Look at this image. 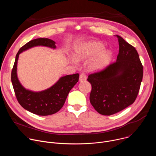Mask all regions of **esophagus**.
Masks as SVG:
<instances>
[{"label":"esophagus","mask_w":156,"mask_h":156,"mask_svg":"<svg viewBox=\"0 0 156 156\" xmlns=\"http://www.w3.org/2000/svg\"><path fill=\"white\" fill-rule=\"evenodd\" d=\"M86 79H87V78H86V75H85V74L82 73V74H81V75H80L79 81H80V82L84 81H86Z\"/></svg>","instance_id":"1"}]
</instances>
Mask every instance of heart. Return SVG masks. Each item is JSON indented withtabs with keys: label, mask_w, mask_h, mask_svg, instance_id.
Returning a JSON list of instances; mask_svg holds the SVG:
<instances>
[{
	"label": "heart",
	"mask_w": 156,
	"mask_h": 156,
	"mask_svg": "<svg viewBox=\"0 0 156 156\" xmlns=\"http://www.w3.org/2000/svg\"><path fill=\"white\" fill-rule=\"evenodd\" d=\"M104 44L99 41H90L84 42L78 47L75 55L79 60H85L91 58L88 62V68L91 71L101 70L109 64L112 53L107 49H104ZM74 57H71V60L74 63H77L78 60Z\"/></svg>",
	"instance_id": "1"
}]
</instances>
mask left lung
<instances>
[{"mask_svg":"<svg viewBox=\"0 0 156 156\" xmlns=\"http://www.w3.org/2000/svg\"><path fill=\"white\" fill-rule=\"evenodd\" d=\"M119 53L116 62L88 76L92 86L90 100L98 113L116 114L135 102L141 86L143 67L136 49L117 35Z\"/></svg>","mask_w":156,"mask_h":156,"instance_id":"obj_1","label":"left lung"}]
</instances>
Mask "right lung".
<instances>
[{"label": "right lung", "instance_id": "right-lung-1", "mask_svg": "<svg viewBox=\"0 0 156 156\" xmlns=\"http://www.w3.org/2000/svg\"><path fill=\"white\" fill-rule=\"evenodd\" d=\"M36 46H45L56 49L55 42L48 38H37L30 41L21 47L16 55L12 71L11 80L16 98L19 104L29 112L41 116L52 115L64 105L72 88L77 83L79 74L62 76L51 87L35 92L25 88L17 76V63L20 54Z\"/></svg>", "mask_w": 156, "mask_h": 156}]
</instances>
